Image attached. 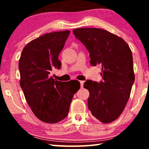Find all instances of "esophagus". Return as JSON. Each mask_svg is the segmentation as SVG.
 <instances>
[{
	"instance_id": "1",
	"label": "esophagus",
	"mask_w": 149,
	"mask_h": 149,
	"mask_svg": "<svg viewBox=\"0 0 149 149\" xmlns=\"http://www.w3.org/2000/svg\"><path fill=\"white\" fill-rule=\"evenodd\" d=\"M80 82V85H81V88L84 87V81H79Z\"/></svg>"
}]
</instances>
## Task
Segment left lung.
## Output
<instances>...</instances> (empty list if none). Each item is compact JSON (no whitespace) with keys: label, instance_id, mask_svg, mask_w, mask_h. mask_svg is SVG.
Returning a JSON list of instances; mask_svg holds the SVG:
<instances>
[{"label":"left lung","instance_id":"obj_1","mask_svg":"<svg viewBox=\"0 0 149 149\" xmlns=\"http://www.w3.org/2000/svg\"><path fill=\"white\" fill-rule=\"evenodd\" d=\"M73 33L89 51L91 65L102 66L103 81L84 84L89 110L100 122H112L125 108L135 81L132 50L123 39L104 29L78 28Z\"/></svg>","mask_w":149,"mask_h":149}]
</instances>
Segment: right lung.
Masks as SVG:
<instances>
[{"mask_svg":"<svg viewBox=\"0 0 149 149\" xmlns=\"http://www.w3.org/2000/svg\"><path fill=\"white\" fill-rule=\"evenodd\" d=\"M70 33H49L33 40L24 47L19 61L20 87L27 102L36 117L46 123L59 122L67 116L80 88V84L56 81L50 74L52 69L61 68L58 56Z\"/></svg>","mask_w":149,"mask_h":149,"instance_id":"right-lung-1","label":"right lung"}]
</instances>
